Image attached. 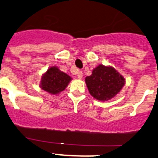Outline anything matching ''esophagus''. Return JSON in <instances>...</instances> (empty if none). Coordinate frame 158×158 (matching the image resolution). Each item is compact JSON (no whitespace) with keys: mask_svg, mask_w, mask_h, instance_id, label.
I'll list each match as a JSON object with an SVG mask.
<instances>
[{"mask_svg":"<svg viewBox=\"0 0 158 158\" xmlns=\"http://www.w3.org/2000/svg\"><path fill=\"white\" fill-rule=\"evenodd\" d=\"M77 76L79 79H81L82 78V72H79L77 73Z\"/></svg>","mask_w":158,"mask_h":158,"instance_id":"34e87169","label":"esophagus"}]
</instances>
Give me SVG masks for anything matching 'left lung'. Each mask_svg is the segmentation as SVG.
<instances>
[{"label": "left lung", "instance_id": "8db88e82", "mask_svg": "<svg viewBox=\"0 0 158 158\" xmlns=\"http://www.w3.org/2000/svg\"><path fill=\"white\" fill-rule=\"evenodd\" d=\"M86 86L93 98L101 102L114 98L125 85V79L113 66L99 64L85 79Z\"/></svg>", "mask_w": 158, "mask_h": 158}]
</instances>
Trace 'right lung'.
<instances>
[{"label": "right lung", "instance_id": "add662e5", "mask_svg": "<svg viewBox=\"0 0 158 158\" xmlns=\"http://www.w3.org/2000/svg\"><path fill=\"white\" fill-rule=\"evenodd\" d=\"M72 79L71 76L61 72L58 67L51 66L42 74L39 86L45 92L56 95L66 89Z\"/></svg>", "mask_w": 158, "mask_h": 158}]
</instances>
